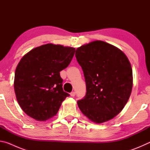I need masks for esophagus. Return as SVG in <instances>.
I'll list each match as a JSON object with an SVG mask.
<instances>
[{"label":"esophagus","mask_w":150,"mask_h":150,"mask_svg":"<svg viewBox=\"0 0 150 150\" xmlns=\"http://www.w3.org/2000/svg\"><path fill=\"white\" fill-rule=\"evenodd\" d=\"M70 95H71V96H72V97H73V96H75V92H71V93H70Z\"/></svg>","instance_id":"1"}]
</instances>
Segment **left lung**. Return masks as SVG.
<instances>
[{
  "instance_id": "1",
  "label": "left lung",
  "mask_w": 150,
  "mask_h": 150,
  "mask_svg": "<svg viewBox=\"0 0 150 150\" xmlns=\"http://www.w3.org/2000/svg\"><path fill=\"white\" fill-rule=\"evenodd\" d=\"M75 57L84 73L87 93L77 101L91 121L105 122L120 112L130 98L132 69L128 57L118 47L100 40L81 45Z\"/></svg>"
}]
</instances>
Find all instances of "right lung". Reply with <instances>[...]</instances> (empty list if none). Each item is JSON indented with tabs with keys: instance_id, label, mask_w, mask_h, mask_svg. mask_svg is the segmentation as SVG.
<instances>
[{
	"instance_id": "right-lung-1",
	"label": "right lung",
	"mask_w": 150,
	"mask_h": 150,
	"mask_svg": "<svg viewBox=\"0 0 150 150\" xmlns=\"http://www.w3.org/2000/svg\"><path fill=\"white\" fill-rule=\"evenodd\" d=\"M75 49L47 44L24 55L15 71L14 87L19 105L27 115L45 121L57 115L69 95L63 90L59 72L67 67Z\"/></svg>"
}]
</instances>
